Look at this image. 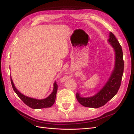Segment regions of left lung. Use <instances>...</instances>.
I'll use <instances>...</instances> for the list:
<instances>
[{"mask_svg":"<svg viewBox=\"0 0 134 134\" xmlns=\"http://www.w3.org/2000/svg\"><path fill=\"white\" fill-rule=\"evenodd\" d=\"M109 37L108 41L115 51L114 68L106 83L95 95L84 97L79 93H76L78 101L85 107L98 108L103 106L117 94L120 88L124 71L123 51L117 38L112 32L109 33Z\"/></svg>","mask_w":134,"mask_h":134,"instance_id":"1","label":"left lung"}]
</instances>
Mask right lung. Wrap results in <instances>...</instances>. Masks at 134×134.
<instances>
[{"mask_svg":"<svg viewBox=\"0 0 134 134\" xmlns=\"http://www.w3.org/2000/svg\"><path fill=\"white\" fill-rule=\"evenodd\" d=\"M11 85H12L13 90H14V92H15L16 94L18 95L19 98L21 99L25 104L27 105L28 107H30L31 108H32V109H41V108H49L51 107H52L53 104L55 103L57 90H58V85L56 84V82H55V83H53V89L52 93H51L49 96L47 97V98L41 99L29 97H27L21 93L15 87V85H14L13 83L12 79H11Z\"/></svg>","mask_w":134,"mask_h":134,"instance_id":"right-lung-1","label":"right lung"}]
</instances>
